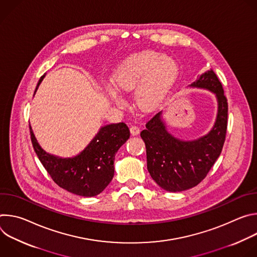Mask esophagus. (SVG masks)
<instances>
[{
	"mask_svg": "<svg viewBox=\"0 0 257 257\" xmlns=\"http://www.w3.org/2000/svg\"><path fill=\"white\" fill-rule=\"evenodd\" d=\"M130 132H131V134L133 135V136H136V135H138L139 134V132H140V129H139V127L138 126H131L130 127Z\"/></svg>",
	"mask_w": 257,
	"mask_h": 257,
	"instance_id": "1",
	"label": "esophagus"
}]
</instances>
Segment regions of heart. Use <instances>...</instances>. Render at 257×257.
<instances>
[{
  "instance_id": "obj_1",
  "label": "heart",
  "mask_w": 257,
  "mask_h": 257,
  "mask_svg": "<svg viewBox=\"0 0 257 257\" xmlns=\"http://www.w3.org/2000/svg\"><path fill=\"white\" fill-rule=\"evenodd\" d=\"M179 74L177 62L155 51H141L125 58L116 68L113 82L105 85L108 95L118 105L124 104L120 91L134 90L136 106L143 112L157 109Z\"/></svg>"
}]
</instances>
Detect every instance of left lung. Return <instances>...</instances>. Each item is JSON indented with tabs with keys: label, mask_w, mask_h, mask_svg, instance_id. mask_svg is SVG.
Here are the masks:
<instances>
[{
	"label": "left lung",
	"mask_w": 257,
	"mask_h": 257,
	"mask_svg": "<svg viewBox=\"0 0 257 257\" xmlns=\"http://www.w3.org/2000/svg\"><path fill=\"white\" fill-rule=\"evenodd\" d=\"M207 89L215 94L217 115L211 130L195 140L173 136L162 119L154 116L140 136L146 148L148 170L157 184L166 191L190 189L206 177L223 150L228 125V101L222 83L212 70L204 72L189 85Z\"/></svg>",
	"instance_id": "obj_1"
}]
</instances>
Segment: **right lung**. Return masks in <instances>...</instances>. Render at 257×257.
Masks as SVG:
<instances>
[{"mask_svg":"<svg viewBox=\"0 0 257 257\" xmlns=\"http://www.w3.org/2000/svg\"><path fill=\"white\" fill-rule=\"evenodd\" d=\"M44 77H41L36 89ZM29 129L34 152L56 184L68 192L84 197L99 194L109 184L115 172V156L130 137L125 123L105 125L79 155L61 158L43 150L31 127Z\"/></svg>","mask_w":257,"mask_h":257,"instance_id":"add662e5","label":"right lung"}]
</instances>
